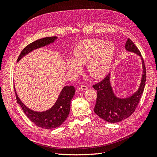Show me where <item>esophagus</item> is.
Here are the masks:
<instances>
[{"mask_svg":"<svg viewBox=\"0 0 157 157\" xmlns=\"http://www.w3.org/2000/svg\"><path fill=\"white\" fill-rule=\"evenodd\" d=\"M88 88V86H86V85L85 84H82L80 86L79 88H78V90H80V91H83V90H87Z\"/></svg>","mask_w":157,"mask_h":157,"instance_id":"1","label":"esophagus"}]
</instances>
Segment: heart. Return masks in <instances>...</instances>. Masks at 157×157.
I'll return each mask as SVG.
<instances>
[{
    "mask_svg": "<svg viewBox=\"0 0 157 157\" xmlns=\"http://www.w3.org/2000/svg\"><path fill=\"white\" fill-rule=\"evenodd\" d=\"M115 45L111 42L98 39H86L79 42L73 50L74 59H69L67 68L71 72L78 73L80 65L88 64V72L94 78L105 77L115 55Z\"/></svg>",
    "mask_w": 157,
    "mask_h": 157,
    "instance_id": "heart-1",
    "label": "heart"
}]
</instances>
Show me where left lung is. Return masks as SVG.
Segmentation results:
<instances>
[{
  "instance_id": "8db88e82",
  "label": "left lung",
  "mask_w": 157,
  "mask_h": 157,
  "mask_svg": "<svg viewBox=\"0 0 157 157\" xmlns=\"http://www.w3.org/2000/svg\"><path fill=\"white\" fill-rule=\"evenodd\" d=\"M125 48L128 52L140 56L142 61L143 75L140 87L136 92L124 99L116 97L111 85L110 74H108L101 81L93 85V88L98 92L94 112L102 119L111 123L122 121L132 115L140 101L146 82V69L141 52L130 39H128L126 42Z\"/></svg>"
}]
</instances>
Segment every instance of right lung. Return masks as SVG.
I'll list each match as a JSON object with an SVG mask.
<instances>
[{
	"label": "right lung",
	"instance_id": "obj_1",
	"mask_svg": "<svg viewBox=\"0 0 157 157\" xmlns=\"http://www.w3.org/2000/svg\"><path fill=\"white\" fill-rule=\"evenodd\" d=\"M57 38H58L57 36L46 37L31 42L24 49H23L17 61H20L23 56L31 51L52 43L57 39ZM15 90L17 102L20 104L23 111L24 112L27 118L37 126L45 129H52L59 127L63 124L69 114L71 101L75 93L74 86H65L61 90L58 100L56 101L53 107L49 110L44 112H36L27 108L18 98L16 90Z\"/></svg>",
	"mask_w": 157,
	"mask_h": 157
}]
</instances>
